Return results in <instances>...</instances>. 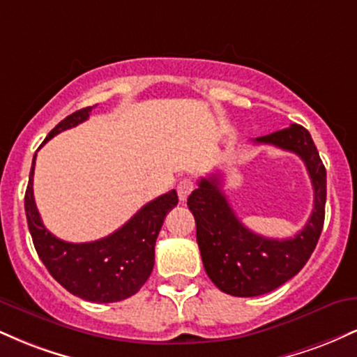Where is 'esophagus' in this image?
<instances>
[{"label":"esophagus","instance_id":"esophagus-1","mask_svg":"<svg viewBox=\"0 0 357 357\" xmlns=\"http://www.w3.org/2000/svg\"><path fill=\"white\" fill-rule=\"evenodd\" d=\"M176 190H178V196H179V199H181V202H186V198L188 196H190V192L195 190V183L191 181V179H181V181L178 183V188H176Z\"/></svg>","mask_w":357,"mask_h":357}]
</instances>
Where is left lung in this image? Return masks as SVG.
Here are the masks:
<instances>
[{"label":"left lung","mask_w":357,"mask_h":357,"mask_svg":"<svg viewBox=\"0 0 357 357\" xmlns=\"http://www.w3.org/2000/svg\"><path fill=\"white\" fill-rule=\"evenodd\" d=\"M255 142L296 153L305 162L314 188V210L305 227L292 238H265L236 218L221 191V174L199 179L188 206L196 221L204 270L221 292L235 297L264 296L297 275L312 255L326 215V167L309 130L292 124L257 137Z\"/></svg>","instance_id":"1"}]
</instances>
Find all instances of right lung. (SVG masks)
Returning a JSON list of instances; mask_svg holds the SVG:
<instances>
[{
    "label": "right lung",
    "mask_w": 357,
    "mask_h": 357,
    "mask_svg": "<svg viewBox=\"0 0 357 357\" xmlns=\"http://www.w3.org/2000/svg\"><path fill=\"white\" fill-rule=\"evenodd\" d=\"M92 109H80L65 117L53 127L43 144L61 130L87 121ZM35 159L36 154L24 192V211L36 253L50 275L73 296L97 304L124 301L139 292L153 272L154 245L159 230L167 213L178 204L176 191L171 190L144 204L124 227L105 238L89 243H68L45 228L36 210L33 198Z\"/></svg>",
    "instance_id": "right-lung-1"
}]
</instances>
